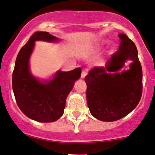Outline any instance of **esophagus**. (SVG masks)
<instances>
[{
    "instance_id": "esophagus-1",
    "label": "esophagus",
    "mask_w": 155,
    "mask_h": 155,
    "mask_svg": "<svg viewBox=\"0 0 155 155\" xmlns=\"http://www.w3.org/2000/svg\"><path fill=\"white\" fill-rule=\"evenodd\" d=\"M86 74H87V72H86V71H85V70L82 71V73H81V78H84L86 76Z\"/></svg>"
}]
</instances>
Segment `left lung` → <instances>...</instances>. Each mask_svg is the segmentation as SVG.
<instances>
[{
    "label": "left lung",
    "mask_w": 155,
    "mask_h": 155,
    "mask_svg": "<svg viewBox=\"0 0 155 155\" xmlns=\"http://www.w3.org/2000/svg\"><path fill=\"white\" fill-rule=\"evenodd\" d=\"M119 50L105 68L94 67L85 78L88 107L92 116L103 121H117L129 114L138 105L142 96L143 74L135 43L125 34H119ZM130 59L129 71H117Z\"/></svg>",
    "instance_id": "obj_1"
}]
</instances>
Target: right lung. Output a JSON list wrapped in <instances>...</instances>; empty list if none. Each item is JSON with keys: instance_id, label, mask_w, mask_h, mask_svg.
Returning <instances> with one entry per match:
<instances>
[{"instance_id": "1", "label": "right lung", "mask_w": 155, "mask_h": 155, "mask_svg": "<svg viewBox=\"0 0 155 155\" xmlns=\"http://www.w3.org/2000/svg\"><path fill=\"white\" fill-rule=\"evenodd\" d=\"M57 41L48 32L34 33L20 49L12 74V88L19 108L28 117L40 122H53L64 114L66 100L74 81L81 74L80 67L69 72H58L50 81L41 83L29 71V58L35 41Z\"/></svg>"}]
</instances>
